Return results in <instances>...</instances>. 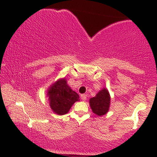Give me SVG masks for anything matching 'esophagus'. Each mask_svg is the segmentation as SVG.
Wrapping results in <instances>:
<instances>
[{
  "label": "esophagus",
  "mask_w": 157,
  "mask_h": 157,
  "mask_svg": "<svg viewBox=\"0 0 157 157\" xmlns=\"http://www.w3.org/2000/svg\"><path fill=\"white\" fill-rule=\"evenodd\" d=\"M81 99H82V100H87L86 94H82V95H81Z\"/></svg>",
  "instance_id": "34e87169"
}]
</instances>
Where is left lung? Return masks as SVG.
I'll return each mask as SVG.
<instances>
[{"instance_id":"left-lung-1","label":"left lung","mask_w":157,"mask_h":157,"mask_svg":"<svg viewBox=\"0 0 157 157\" xmlns=\"http://www.w3.org/2000/svg\"><path fill=\"white\" fill-rule=\"evenodd\" d=\"M110 98L108 91L105 88L100 90L95 97L90 100V105L94 113L98 116H103L109 109Z\"/></svg>"}]
</instances>
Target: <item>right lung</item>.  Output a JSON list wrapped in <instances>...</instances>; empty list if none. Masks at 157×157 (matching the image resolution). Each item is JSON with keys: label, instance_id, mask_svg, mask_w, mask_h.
Returning a JSON list of instances; mask_svg holds the SVG:
<instances>
[{"label": "right lung", "instance_id": "1", "mask_svg": "<svg viewBox=\"0 0 157 157\" xmlns=\"http://www.w3.org/2000/svg\"><path fill=\"white\" fill-rule=\"evenodd\" d=\"M47 95L49 97L50 107L58 115L66 114L73 104L80 100L78 94L70 89L64 79L52 85Z\"/></svg>", "mask_w": 157, "mask_h": 157}]
</instances>
